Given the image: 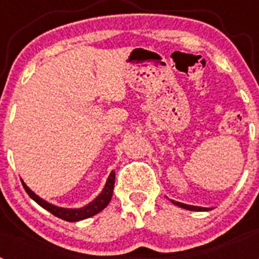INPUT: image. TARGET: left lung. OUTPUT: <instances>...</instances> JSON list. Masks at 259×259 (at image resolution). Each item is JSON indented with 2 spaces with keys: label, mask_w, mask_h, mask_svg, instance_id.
Returning <instances> with one entry per match:
<instances>
[{
  "label": "left lung",
  "mask_w": 259,
  "mask_h": 259,
  "mask_svg": "<svg viewBox=\"0 0 259 259\" xmlns=\"http://www.w3.org/2000/svg\"><path fill=\"white\" fill-rule=\"evenodd\" d=\"M170 201L174 203V205H176V206L183 207V209H187V210H191V211H209V210H211V209H210V207L193 206V205H187V203L178 202V201H174V200H170Z\"/></svg>",
  "instance_id": "1"
}]
</instances>
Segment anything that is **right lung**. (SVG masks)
<instances>
[{
    "label": "right lung",
    "instance_id": "add662e5",
    "mask_svg": "<svg viewBox=\"0 0 259 259\" xmlns=\"http://www.w3.org/2000/svg\"><path fill=\"white\" fill-rule=\"evenodd\" d=\"M22 184H23V188L26 189V192L28 193L29 197L35 201V202H37L41 207H44L45 210L52 212L53 215H56V217H58V218L63 219V221L66 222H79V221H83V219L91 218V217H93V215L98 214V212L102 211V210L109 205L110 200H111V197H113V189H114V184H115V172H114V171L110 172L104 189H102L101 193L98 194L95 200L91 201L89 203H87L85 206L77 207V209L56 206V205H53V203L45 201L44 198L38 197L35 192L31 191V189L27 187V184L23 182V180H22Z\"/></svg>",
    "mask_w": 259,
    "mask_h": 259
}]
</instances>
